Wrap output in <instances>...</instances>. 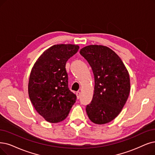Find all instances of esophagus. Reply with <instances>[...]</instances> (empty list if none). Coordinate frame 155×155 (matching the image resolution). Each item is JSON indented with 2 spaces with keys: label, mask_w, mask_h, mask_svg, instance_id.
Returning <instances> with one entry per match:
<instances>
[{
  "label": "esophagus",
  "mask_w": 155,
  "mask_h": 155,
  "mask_svg": "<svg viewBox=\"0 0 155 155\" xmlns=\"http://www.w3.org/2000/svg\"><path fill=\"white\" fill-rule=\"evenodd\" d=\"M76 95H77V98L79 99L80 97H81V92L77 91L76 92Z\"/></svg>",
  "instance_id": "esophagus-1"
}]
</instances>
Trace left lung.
<instances>
[{
  "label": "left lung",
  "mask_w": 155,
  "mask_h": 155,
  "mask_svg": "<svg viewBox=\"0 0 155 155\" xmlns=\"http://www.w3.org/2000/svg\"><path fill=\"white\" fill-rule=\"evenodd\" d=\"M80 54L91 66L95 78L94 94L86 113L95 124H106L117 116L130 91L129 74L122 60L107 46L90 45Z\"/></svg>",
  "instance_id": "obj_1"
}]
</instances>
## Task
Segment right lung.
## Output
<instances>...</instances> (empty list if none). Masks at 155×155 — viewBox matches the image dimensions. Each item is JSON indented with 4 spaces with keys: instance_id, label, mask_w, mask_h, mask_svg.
<instances>
[{
    "instance_id": "right-lung-1",
    "label": "right lung",
    "mask_w": 155,
    "mask_h": 155,
    "mask_svg": "<svg viewBox=\"0 0 155 155\" xmlns=\"http://www.w3.org/2000/svg\"><path fill=\"white\" fill-rule=\"evenodd\" d=\"M79 47L75 45H54L34 64L28 86V95L35 110L48 122L64 120L76 101L68 87L67 61Z\"/></svg>"
}]
</instances>
